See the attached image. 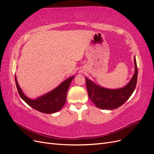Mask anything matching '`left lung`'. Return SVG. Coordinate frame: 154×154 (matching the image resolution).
<instances>
[{
  "label": "left lung",
  "instance_id": "1",
  "mask_svg": "<svg viewBox=\"0 0 154 154\" xmlns=\"http://www.w3.org/2000/svg\"><path fill=\"white\" fill-rule=\"evenodd\" d=\"M135 72L131 80L125 87L118 89H109L96 85L85 78L88 95L97 107L101 109L112 110L118 108L128 100L132 94L137 84V66L134 57Z\"/></svg>",
  "mask_w": 154,
  "mask_h": 154
}]
</instances>
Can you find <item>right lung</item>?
I'll return each instance as SVG.
<instances>
[{
	"label": "right lung",
	"instance_id": "1",
	"mask_svg": "<svg viewBox=\"0 0 154 154\" xmlns=\"http://www.w3.org/2000/svg\"><path fill=\"white\" fill-rule=\"evenodd\" d=\"M74 78V76H71L67 79L59 86L46 94L36 100H31L23 93L18 84L17 77L15 76L17 90L21 98L32 109L45 114H53L61 110L66 103L69 87Z\"/></svg>",
	"mask_w": 154,
	"mask_h": 154
}]
</instances>
